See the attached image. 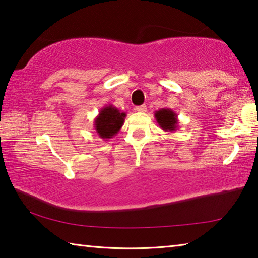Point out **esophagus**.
Wrapping results in <instances>:
<instances>
[{
    "label": "esophagus",
    "mask_w": 258,
    "mask_h": 258,
    "mask_svg": "<svg viewBox=\"0 0 258 258\" xmlns=\"http://www.w3.org/2000/svg\"><path fill=\"white\" fill-rule=\"evenodd\" d=\"M135 110H137L138 112H146L147 111V107L145 106V104H142V106H139L135 108Z\"/></svg>",
    "instance_id": "1"
}]
</instances>
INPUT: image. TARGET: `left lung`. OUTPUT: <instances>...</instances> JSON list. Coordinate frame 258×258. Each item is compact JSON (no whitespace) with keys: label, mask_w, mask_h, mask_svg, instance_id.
Instances as JSON below:
<instances>
[{"label":"left lung","mask_w":258,"mask_h":258,"mask_svg":"<svg viewBox=\"0 0 258 258\" xmlns=\"http://www.w3.org/2000/svg\"><path fill=\"white\" fill-rule=\"evenodd\" d=\"M155 118L161 130L165 132H174L178 127V119L175 111L169 108H161L155 111Z\"/></svg>","instance_id":"obj_1"}]
</instances>
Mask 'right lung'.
I'll list each match as a JSON object with an SVG mask.
<instances>
[{"label":"right lung","instance_id":"add662e5","mask_svg":"<svg viewBox=\"0 0 258 258\" xmlns=\"http://www.w3.org/2000/svg\"><path fill=\"white\" fill-rule=\"evenodd\" d=\"M125 117L126 113L120 112L119 109L113 107L112 104L104 106L94 119L95 132L104 141H108L119 132L124 124Z\"/></svg>","mask_w":258,"mask_h":258}]
</instances>
